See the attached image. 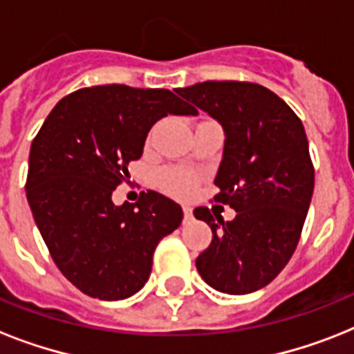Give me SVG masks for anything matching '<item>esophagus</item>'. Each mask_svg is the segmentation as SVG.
<instances>
[{
	"label": "esophagus",
	"mask_w": 354,
	"mask_h": 354,
	"mask_svg": "<svg viewBox=\"0 0 354 354\" xmlns=\"http://www.w3.org/2000/svg\"><path fill=\"white\" fill-rule=\"evenodd\" d=\"M183 221H193V209H191L189 205H183Z\"/></svg>",
	"instance_id": "obj_1"
}]
</instances>
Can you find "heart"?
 <instances>
[{"instance_id":"b5f03b06","label":"heart","mask_w":354,"mask_h":354,"mask_svg":"<svg viewBox=\"0 0 354 354\" xmlns=\"http://www.w3.org/2000/svg\"><path fill=\"white\" fill-rule=\"evenodd\" d=\"M158 185L174 198H189L196 191L198 176L182 167H165L158 172Z\"/></svg>"}]
</instances>
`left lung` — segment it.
<instances>
[{"label": "left lung", "mask_w": 354, "mask_h": 354, "mask_svg": "<svg viewBox=\"0 0 354 354\" xmlns=\"http://www.w3.org/2000/svg\"><path fill=\"white\" fill-rule=\"evenodd\" d=\"M178 93L224 127L213 200L236 211L226 222L194 209L213 232L196 270L215 290L250 294L279 275L301 236L314 191L307 133L281 97L255 82L207 80Z\"/></svg>", "instance_id": "left-lung-1"}]
</instances>
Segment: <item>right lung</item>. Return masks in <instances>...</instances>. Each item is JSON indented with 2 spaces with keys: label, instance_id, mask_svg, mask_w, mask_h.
<instances>
[{
  "label": "right lung",
  "instance_id": "add662e5",
  "mask_svg": "<svg viewBox=\"0 0 354 354\" xmlns=\"http://www.w3.org/2000/svg\"><path fill=\"white\" fill-rule=\"evenodd\" d=\"M196 108L169 90L91 86L53 108L32 139L25 193L64 277L86 296L118 301L149 281L156 246L182 224V207L147 191L136 204L112 202L147 133L165 115Z\"/></svg>",
  "mask_w": 354,
  "mask_h": 354
}]
</instances>
